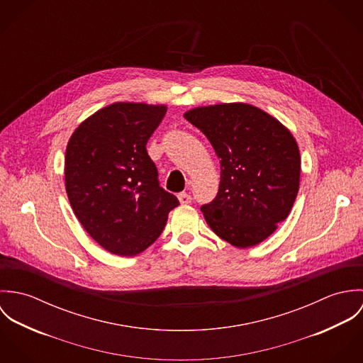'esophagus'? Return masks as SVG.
I'll return each mask as SVG.
<instances>
[{
	"label": "esophagus",
	"instance_id": "1",
	"mask_svg": "<svg viewBox=\"0 0 363 363\" xmlns=\"http://www.w3.org/2000/svg\"><path fill=\"white\" fill-rule=\"evenodd\" d=\"M177 199H179V201H180V204H190L191 203V196H189L187 193H180L179 196H177Z\"/></svg>",
	"mask_w": 363,
	"mask_h": 363
}]
</instances>
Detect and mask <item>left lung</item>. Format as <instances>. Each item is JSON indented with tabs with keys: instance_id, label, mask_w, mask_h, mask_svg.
Returning a JSON list of instances; mask_svg holds the SVG:
<instances>
[{
	"instance_id": "1",
	"label": "left lung",
	"mask_w": 363,
	"mask_h": 363,
	"mask_svg": "<svg viewBox=\"0 0 363 363\" xmlns=\"http://www.w3.org/2000/svg\"><path fill=\"white\" fill-rule=\"evenodd\" d=\"M220 162L216 197L201 206L209 228L236 247L267 239L299 190L301 155L292 134L252 104H215L184 114Z\"/></svg>"
}]
</instances>
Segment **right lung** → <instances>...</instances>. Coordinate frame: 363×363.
<instances>
[{"label":"right lung","mask_w":363,"mask_h":363,"mask_svg":"<svg viewBox=\"0 0 363 363\" xmlns=\"http://www.w3.org/2000/svg\"><path fill=\"white\" fill-rule=\"evenodd\" d=\"M166 106L113 104L86 118L65 151V189L85 230L104 249L135 256L162 233L179 206L160 187L147 143Z\"/></svg>","instance_id":"right-lung-1"}]
</instances>
